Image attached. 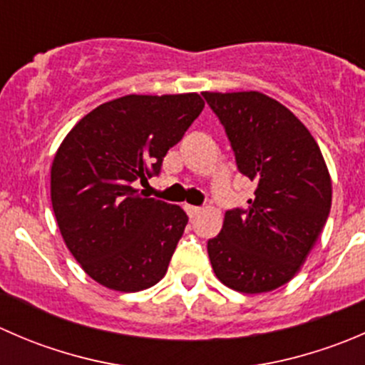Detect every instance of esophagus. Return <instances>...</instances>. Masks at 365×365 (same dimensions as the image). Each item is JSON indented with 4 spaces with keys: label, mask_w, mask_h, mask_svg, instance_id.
I'll use <instances>...</instances> for the list:
<instances>
[{
    "label": "esophagus",
    "mask_w": 365,
    "mask_h": 365,
    "mask_svg": "<svg viewBox=\"0 0 365 365\" xmlns=\"http://www.w3.org/2000/svg\"><path fill=\"white\" fill-rule=\"evenodd\" d=\"M185 212L187 215L190 217V219H194V217H197L201 213V208L200 206H192V205H185Z\"/></svg>",
    "instance_id": "esophagus-1"
}]
</instances>
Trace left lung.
<instances>
[{
	"label": "left lung",
	"instance_id": "obj_1",
	"mask_svg": "<svg viewBox=\"0 0 365 365\" xmlns=\"http://www.w3.org/2000/svg\"><path fill=\"white\" fill-rule=\"evenodd\" d=\"M226 128L242 175L256 182L245 210H227L208 240L217 279L240 293L292 281L314 247L332 205V180L318 143L281 102L259 91H203Z\"/></svg>",
	"mask_w": 365,
	"mask_h": 365
}]
</instances>
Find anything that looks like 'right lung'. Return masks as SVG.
Returning a JSON list of instances; mask_svg holds the SVG:
<instances>
[{"instance_id": "obj_1", "label": "right lung", "mask_w": 365, "mask_h": 365, "mask_svg": "<svg viewBox=\"0 0 365 365\" xmlns=\"http://www.w3.org/2000/svg\"><path fill=\"white\" fill-rule=\"evenodd\" d=\"M197 93L125 95L81 118L51 165V201L65 245L114 292L152 288L165 275L189 217L143 197L168 150L203 111Z\"/></svg>"}]
</instances>
